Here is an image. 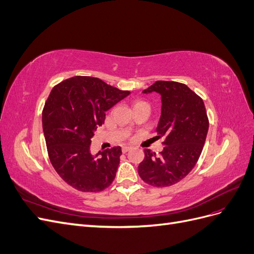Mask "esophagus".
I'll return each instance as SVG.
<instances>
[{"instance_id": "1", "label": "esophagus", "mask_w": 254, "mask_h": 254, "mask_svg": "<svg viewBox=\"0 0 254 254\" xmlns=\"http://www.w3.org/2000/svg\"><path fill=\"white\" fill-rule=\"evenodd\" d=\"M130 149H131V147H129V146H124V147H123V148H122V151H123V152H124V153H125V152H127V151H129V150H130Z\"/></svg>"}]
</instances>
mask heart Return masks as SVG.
Here are the masks:
<instances>
[{
	"instance_id": "obj_1",
	"label": "heart",
	"mask_w": 254,
	"mask_h": 254,
	"mask_svg": "<svg viewBox=\"0 0 254 254\" xmlns=\"http://www.w3.org/2000/svg\"><path fill=\"white\" fill-rule=\"evenodd\" d=\"M136 105H148V104L145 103V102H142V101H139V102H136V103L134 104V106H136Z\"/></svg>"
}]
</instances>
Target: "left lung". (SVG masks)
<instances>
[{
  "label": "left lung",
  "mask_w": 254,
  "mask_h": 254,
  "mask_svg": "<svg viewBox=\"0 0 254 254\" xmlns=\"http://www.w3.org/2000/svg\"><path fill=\"white\" fill-rule=\"evenodd\" d=\"M143 92L161 95L162 111L156 137H163L164 148L158 156L144 150L139 175L151 187H171L186 178L201 155L209 130L204 103L187 84L177 81L158 80Z\"/></svg>",
  "instance_id": "1"
}]
</instances>
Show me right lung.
<instances>
[{
    "label": "right lung",
    "instance_id": "right-lung-1",
    "mask_svg": "<svg viewBox=\"0 0 254 254\" xmlns=\"http://www.w3.org/2000/svg\"><path fill=\"white\" fill-rule=\"evenodd\" d=\"M129 94L90 76H74L52 89L42 111L45 143L53 167L75 190L96 193L113 182L122 148L93 157L91 139L104 124L106 111Z\"/></svg>",
    "mask_w": 254,
    "mask_h": 254
}]
</instances>
